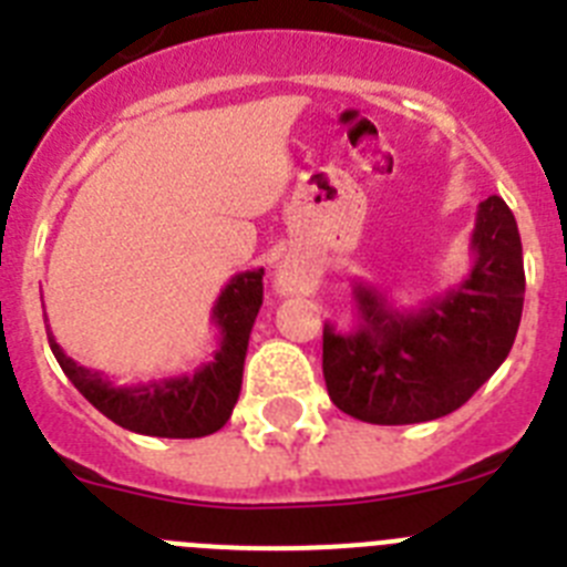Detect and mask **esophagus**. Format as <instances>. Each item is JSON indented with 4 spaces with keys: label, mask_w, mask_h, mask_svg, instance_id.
Instances as JSON below:
<instances>
[{
    "label": "esophagus",
    "mask_w": 567,
    "mask_h": 567,
    "mask_svg": "<svg viewBox=\"0 0 567 567\" xmlns=\"http://www.w3.org/2000/svg\"><path fill=\"white\" fill-rule=\"evenodd\" d=\"M318 287V272L303 260H284L275 269V289L280 295H309Z\"/></svg>",
    "instance_id": "34e87169"
}]
</instances>
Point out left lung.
I'll use <instances>...</instances> for the list:
<instances>
[{"instance_id":"8db88e82","label":"left lung","mask_w":567,"mask_h":567,"mask_svg":"<svg viewBox=\"0 0 567 567\" xmlns=\"http://www.w3.org/2000/svg\"><path fill=\"white\" fill-rule=\"evenodd\" d=\"M468 275L417 309L354 280V329L323 323V378L340 412L374 425L429 423L457 412L497 372L525 300L523 240L499 195L477 207Z\"/></svg>"}]
</instances>
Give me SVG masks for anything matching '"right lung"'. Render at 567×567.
<instances>
[{
    "mask_svg": "<svg viewBox=\"0 0 567 567\" xmlns=\"http://www.w3.org/2000/svg\"><path fill=\"white\" fill-rule=\"evenodd\" d=\"M260 303H264V269L233 275L213 307V323L218 329L215 358L198 365L193 374H178V378L115 385L102 372H93L68 358L53 332L48 334V343L70 383L115 425L147 437H207L227 423L238 403L249 332Z\"/></svg>",
    "mask_w": 567,
    "mask_h": 567,
    "instance_id": "obj_1",
    "label": "right lung"
}]
</instances>
